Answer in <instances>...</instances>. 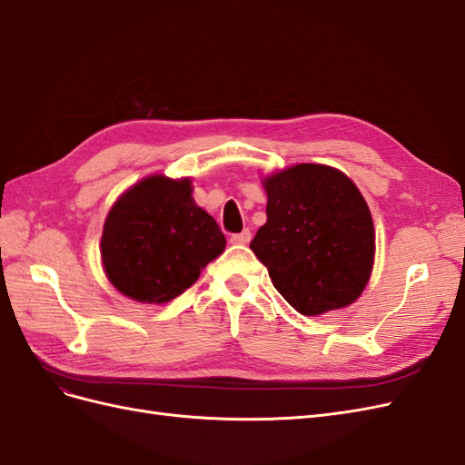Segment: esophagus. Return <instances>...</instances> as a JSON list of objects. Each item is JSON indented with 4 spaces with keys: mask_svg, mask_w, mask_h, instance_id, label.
I'll use <instances>...</instances> for the list:
<instances>
[{
    "mask_svg": "<svg viewBox=\"0 0 465 465\" xmlns=\"http://www.w3.org/2000/svg\"><path fill=\"white\" fill-rule=\"evenodd\" d=\"M250 241H252V232H250L248 229H244L242 232H238V234H232V236H231V242H232V244L246 246Z\"/></svg>",
    "mask_w": 465,
    "mask_h": 465,
    "instance_id": "1",
    "label": "esophagus"
}]
</instances>
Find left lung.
<instances>
[{
	"mask_svg": "<svg viewBox=\"0 0 465 465\" xmlns=\"http://www.w3.org/2000/svg\"><path fill=\"white\" fill-rule=\"evenodd\" d=\"M267 221L250 248L294 311L353 304L374 265V223L362 193L333 166L302 163L262 180Z\"/></svg>",
	"mask_w": 465,
	"mask_h": 465,
	"instance_id": "left-lung-1",
	"label": "left lung"
}]
</instances>
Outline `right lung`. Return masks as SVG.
<instances>
[{
  "mask_svg": "<svg viewBox=\"0 0 465 465\" xmlns=\"http://www.w3.org/2000/svg\"><path fill=\"white\" fill-rule=\"evenodd\" d=\"M192 192L190 178L151 174L110 207L101 238L103 267L125 297L171 302L223 254L224 234Z\"/></svg>",
  "mask_w": 465,
  "mask_h": 465,
  "instance_id": "obj_1",
  "label": "right lung"
}]
</instances>
